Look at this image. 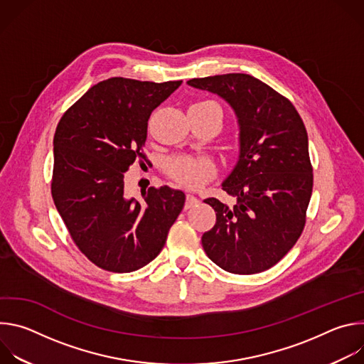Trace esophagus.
Returning <instances> with one entry per match:
<instances>
[{
	"label": "esophagus",
	"instance_id": "esophagus-1",
	"mask_svg": "<svg viewBox=\"0 0 364 364\" xmlns=\"http://www.w3.org/2000/svg\"><path fill=\"white\" fill-rule=\"evenodd\" d=\"M198 203H200V200H198L196 196L187 194V196H186V204H184V207H186V209H191V207L197 205Z\"/></svg>",
	"mask_w": 364,
	"mask_h": 364
}]
</instances>
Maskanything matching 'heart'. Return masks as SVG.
Instances as JSON below:
<instances>
[{"label": "heart", "mask_w": 364, "mask_h": 364, "mask_svg": "<svg viewBox=\"0 0 364 364\" xmlns=\"http://www.w3.org/2000/svg\"><path fill=\"white\" fill-rule=\"evenodd\" d=\"M210 102L212 100H198V102H194L193 105H190V108L203 107ZM164 170L173 180L190 188H197L201 184H204L205 180L209 178V173H210L209 166H207L204 161L188 157V155H176V157L170 159L166 163Z\"/></svg>", "instance_id": "heart-1"}]
</instances>
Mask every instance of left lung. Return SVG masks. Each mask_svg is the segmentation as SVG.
Returning a JSON list of instances; mask_svg holds the SVG:
<instances>
[{
	"label": "left lung",
	"mask_w": 364,
	"mask_h": 364,
	"mask_svg": "<svg viewBox=\"0 0 364 364\" xmlns=\"http://www.w3.org/2000/svg\"><path fill=\"white\" fill-rule=\"evenodd\" d=\"M187 85L225 99L239 125L237 163L222 183L236 203L204 200L216 212V225L201 236L203 249L228 272L267 271L305 226L313 193L305 125L287 97L250 75H218Z\"/></svg>",
	"instance_id": "8db88e82"
}]
</instances>
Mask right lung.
<instances>
[{
    "label": "right lung",
    "instance_id": "add662e5",
    "mask_svg": "<svg viewBox=\"0 0 364 364\" xmlns=\"http://www.w3.org/2000/svg\"><path fill=\"white\" fill-rule=\"evenodd\" d=\"M183 83L111 77L92 86L62 117L51 196L73 242L96 267L132 272L159 256L186 196L163 186L125 197L124 176L142 146L151 112Z\"/></svg>",
    "mask_w": 364,
    "mask_h": 364
}]
</instances>
